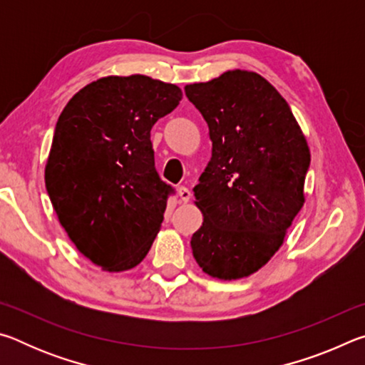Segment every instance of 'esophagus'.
Returning a JSON list of instances; mask_svg holds the SVG:
<instances>
[{
	"label": "esophagus",
	"mask_w": 365,
	"mask_h": 365,
	"mask_svg": "<svg viewBox=\"0 0 365 365\" xmlns=\"http://www.w3.org/2000/svg\"><path fill=\"white\" fill-rule=\"evenodd\" d=\"M178 196H180L182 202H188L190 197H191V191L187 187H180V188H178Z\"/></svg>",
	"instance_id": "esophagus-1"
}]
</instances>
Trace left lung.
<instances>
[{
  "label": "left lung",
  "mask_w": 365,
  "mask_h": 365,
  "mask_svg": "<svg viewBox=\"0 0 365 365\" xmlns=\"http://www.w3.org/2000/svg\"><path fill=\"white\" fill-rule=\"evenodd\" d=\"M207 122L212 156L193 188L202 225L191 250L219 280L255 274L285 242L304 205L311 153L274 85L251 71H227L185 86Z\"/></svg>",
  "instance_id": "8db88e82"
}]
</instances>
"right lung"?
<instances>
[{"label":"right lung","mask_w":365,"mask_h":365,"mask_svg":"<svg viewBox=\"0 0 365 365\" xmlns=\"http://www.w3.org/2000/svg\"><path fill=\"white\" fill-rule=\"evenodd\" d=\"M182 90L148 76L98 78L61 113L45 168L54 211L71 242L108 272L143 261L172 187L154 168L151 128Z\"/></svg>","instance_id":"1"}]
</instances>
